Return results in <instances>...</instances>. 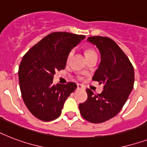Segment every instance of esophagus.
Wrapping results in <instances>:
<instances>
[{
  "instance_id": "esophagus-1",
  "label": "esophagus",
  "mask_w": 147,
  "mask_h": 147,
  "mask_svg": "<svg viewBox=\"0 0 147 147\" xmlns=\"http://www.w3.org/2000/svg\"><path fill=\"white\" fill-rule=\"evenodd\" d=\"M82 88H83L82 85H80V84H77V89L80 90V89H82Z\"/></svg>"
}]
</instances>
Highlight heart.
<instances>
[{
    "label": "heart",
    "mask_w": 147,
    "mask_h": 147,
    "mask_svg": "<svg viewBox=\"0 0 147 147\" xmlns=\"http://www.w3.org/2000/svg\"><path fill=\"white\" fill-rule=\"evenodd\" d=\"M95 54H97V53H95V52H94L93 49H88V50L85 52V56H86V57H88V56H90V55H95ZM71 55H72V52H71V53L69 54V56H68V60L69 59V58L71 57Z\"/></svg>",
    "instance_id": "1"
}]
</instances>
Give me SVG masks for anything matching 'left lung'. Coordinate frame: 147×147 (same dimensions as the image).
I'll return each instance as SVG.
<instances>
[{"mask_svg": "<svg viewBox=\"0 0 147 147\" xmlns=\"http://www.w3.org/2000/svg\"><path fill=\"white\" fill-rule=\"evenodd\" d=\"M88 42L98 48L100 62L92 80L103 83L100 94L86 89L87 100L79 104L82 116L91 123L108 121L121 111L132 92L134 69L127 56L108 37L91 36Z\"/></svg>", "mask_w": 147, "mask_h": 147, "instance_id": "1", "label": "left lung"}]
</instances>
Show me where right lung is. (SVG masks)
<instances>
[{
	"label": "right lung",
	"instance_id": "1",
	"mask_svg": "<svg viewBox=\"0 0 147 147\" xmlns=\"http://www.w3.org/2000/svg\"><path fill=\"white\" fill-rule=\"evenodd\" d=\"M85 38L66 32H55L33 46L19 66L22 98L33 115L43 121L60 116L64 103L77 88L76 83L53 84L55 71L64 69L69 53Z\"/></svg>",
	"mask_w": 147,
	"mask_h": 147
}]
</instances>
